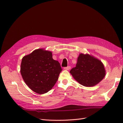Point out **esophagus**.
Here are the masks:
<instances>
[{
  "mask_svg": "<svg viewBox=\"0 0 123 123\" xmlns=\"http://www.w3.org/2000/svg\"><path fill=\"white\" fill-rule=\"evenodd\" d=\"M70 68H71L70 66H68V67H64V69L65 70H69L70 69Z\"/></svg>",
  "mask_w": 123,
  "mask_h": 123,
  "instance_id": "1",
  "label": "esophagus"
}]
</instances>
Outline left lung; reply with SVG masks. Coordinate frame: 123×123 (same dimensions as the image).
<instances>
[{"mask_svg":"<svg viewBox=\"0 0 123 123\" xmlns=\"http://www.w3.org/2000/svg\"><path fill=\"white\" fill-rule=\"evenodd\" d=\"M70 72L74 79L86 87L94 86L105 76L102 62L89 54H80L76 67Z\"/></svg>","mask_w":123,"mask_h":123,"instance_id":"left-lung-1","label":"left lung"}]
</instances>
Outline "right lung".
Listing matches in <instances>:
<instances>
[{"label": "right lung", "mask_w": 123, "mask_h": 123, "mask_svg": "<svg viewBox=\"0 0 123 123\" xmlns=\"http://www.w3.org/2000/svg\"><path fill=\"white\" fill-rule=\"evenodd\" d=\"M62 71L59 62L54 60L50 51L37 49L22 59L21 76L28 86L37 93L50 91Z\"/></svg>", "instance_id": "1"}]
</instances>
